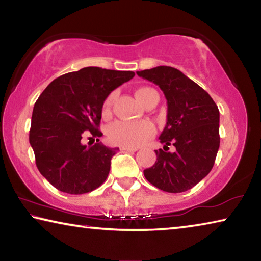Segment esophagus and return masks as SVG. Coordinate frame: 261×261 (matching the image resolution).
I'll use <instances>...</instances> for the list:
<instances>
[{
  "instance_id": "1",
  "label": "esophagus",
  "mask_w": 261,
  "mask_h": 261,
  "mask_svg": "<svg viewBox=\"0 0 261 261\" xmlns=\"http://www.w3.org/2000/svg\"><path fill=\"white\" fill-rule=\"evenodd\" d=\"M137 149H138V148H136V147H125V146H122V147H121V151H124V152H131V153L136 152Z\"/></svg>"
}]
</instances>
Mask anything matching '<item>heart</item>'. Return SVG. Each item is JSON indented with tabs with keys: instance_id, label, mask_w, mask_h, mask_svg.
<instances>
[{
	"instance_id": "heart-1",
	"label": "heart",
	"mask_w": 261,
	"mask_h": 261,
	"mask_svg": "<svg viewBox=\"0 0 261 261\" xmlns=\"http://www.w3.org/2000/svg\"><path fill=\"white\" fill-rule=\"evenodd\" d=\"M153 93H156V92L151 87H140L136 91V98L139 100V102L145 106ZM114 99L115 95L110 94L105 100L102 107V113L105 116H108L110 114V108L113 106ZM154 134H155V127H154L153 123L149 121H117L110 124L108 127L109 140L114 144L125 147H138L145 141L152 138Z\"/></svg>"
}]
</instances>
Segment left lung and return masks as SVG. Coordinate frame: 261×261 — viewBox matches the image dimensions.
<instances>
[{
  "label": "left lung",
  "instance_id": "8db88e82",
  "mask_svg": "<svg viewBox=\"0 0 261 261\" xmlns=\"http://www.w3.org/2000/svg\"><path fill=\"white\" fill-rule=\"evenodd\" d=\"M161 88L167 99V124L160 135L163 149L144 170L149 183L170 193L188 191L208 175L220 146V113L211 95L179 70L160 67L137 71ZM170 144L176 149L168 152Z\"/></svg>",
  "mask_w": 261,
  "mask_h": 261
}]
</instances>
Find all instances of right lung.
I'll return each mask as SVG.
<instances>
[{
	"label": "right lung",
	"mask_w": 261,
	"mask_h": 261,
	"mask_svg": "<svg viewBox=\"0 0 261 261\" xmlns=\"http://www.w3.org/2000/svg\"><path fill=\"white\" fill-rule=\"evenodd\" d=\"M134 71L87 67L53 81L34 103L30 129L39 171L53 187L70 194L99 188L110 170L118 148L82 138L101 137L99 130L105 100L112 91L134 78ZM99 141V139H98Z\"/></svg>",
	"instance_id": "add662e5"
}]
</instances>
